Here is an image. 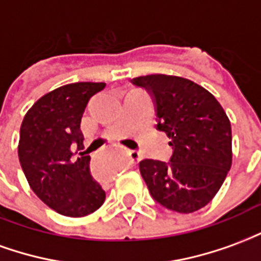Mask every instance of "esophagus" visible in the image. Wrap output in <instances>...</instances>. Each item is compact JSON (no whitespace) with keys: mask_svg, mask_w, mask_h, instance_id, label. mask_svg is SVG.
I'll use <instances>...</instances> for the list:
<instances>
[{"mask_svg":"<svg viewBox=\"0 0 261 261\" xmlns=\"http://www.w3.org/2000/svg\"><path fill=\"white\" fill-rule=\"evenodd\" d=\"M128 155H130L131 162H140L141 161V152H138V151H130Z\"/></svg>","mask_w":261,"mask_h":261,"instance_id":"34e87169","label":"esophagus"}]
</instances>
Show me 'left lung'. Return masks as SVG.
Masks as SVG:
<instances>
[{
    "mask_svg": "<svg viewBox=\"0 0 261 261\" xmlns=\"http://www.w3.org/2000/svg\"><path fill=\"white\" fill-rule=\"evenodd\" d=\"M151 92L158 130L170 138V162L144 159L140 172L153 200L190 214L205 207L232 165V130L222 106L202 86L181 76L152 74L131 81Z\"/></svg>",
    "mask_w": 261,
    "mask_h": 261,
    "instance_id": "8db88e82",
    "label": "left lung"
}]
</instances>
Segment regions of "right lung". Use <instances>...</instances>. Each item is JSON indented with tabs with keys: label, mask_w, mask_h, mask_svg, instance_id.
I'll use <instances>...</instances> for the list:
<instances>
[{
	"label": "right lung",
	"mask_w": 261,
	"mask_h": 261,
	"mask_svg": "<svg viewBox=\"0 0 261 261\" xmlns=\"http://www.w3.org/2000/svg\"><path fill=\"white\" fill-rule=\"evenodd\" d=\"M105 82H75L43 95L20 125L18 156L26 180L46 205L65 217H85L106 198L89 173L81 119L89 99ZM75 152V153H76Z\"/></svg>",
	"instance_id": "add662e5"
}]
</instances>
